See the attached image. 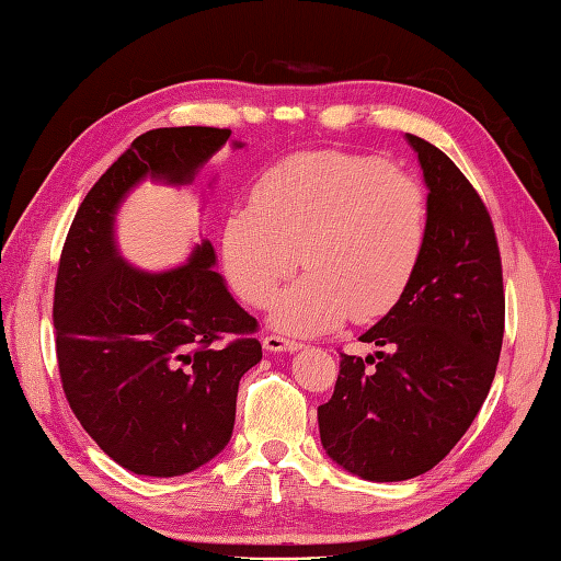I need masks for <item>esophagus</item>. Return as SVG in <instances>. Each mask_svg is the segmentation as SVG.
<instances>
[{
    "mask_svg": "<svg viewBox=\"0 0 561 561\" xmlns=\"http://www.w3.org/2000/svg\"><path fill=\"white\" fill-rule=\"evenodd\" d=\"M262 343H264V350H268V352H297V350H302V345L295 343V340L280 337V335H266Z\"/></svg>",
    "mask_w": 561,
    "mask_h": 561,
    "instance_id": "esophagus-1",
    "label": "esophagus"
}]
</instances>
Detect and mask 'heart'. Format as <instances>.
<instances>
[{
  "mask_svg": "<svg viewBox=\"0 0 561 561\" xmlns=\"http://www.w3.org/2000/svg\"><path fill=\"white\" fill-rule=\"evenodd\" d=\"M428 202L390 161L347 152H299L266 169L252 204L224 224V264L236 293L266 307L271 323L317 335L343 323L376 321L400 302L419 268Z\"/></svg>",
  "mask_w": 561,
  "mask_h": 561,
  "instance_id": "heart-1",
  "label": "heart"
}]
</instances>
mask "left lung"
I'll return each mask as SVG.
<instances>
[{"label": "left lung", "mask_w": 561, "mask_h": 561, "mask_svg": "<svg viewBox=\"0 0 561 561\" xmlns=\"http://www.w3.org/2000/svg\"><path fill=\"white\" fill-rule=\"evenodd\" d=\"M426 183L428 233L404 297L359 335L380 352L340 354L333 398L319 407L325 455L364 481L431 471L469 431L493 386L504 335L493 221L438 147L404 135Z\"/></svg>", "instance_id": "1"}]
</instances>
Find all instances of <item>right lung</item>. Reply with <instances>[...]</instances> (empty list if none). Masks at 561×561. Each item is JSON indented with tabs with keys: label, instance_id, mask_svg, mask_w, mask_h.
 <instances>
[{
	"label": "right lung",
	"instance_id": "right-lung-1",
	"mask_svg": "<svg viewBox=\"0 0 561 561\" xmlns=\"http://www.w3.org/2000/svg\"><path fill=\"white\" fill-rule=\"evenodd\" d=\"M228 138V128L207 126L135 138L78 207L59 259L54 331L66 400L90 438L138 476H183L221 453L240 378L262 362L250 337L256 319L214 271L207 238L163 271L128 264L116 242L118 209L135 187L195 183ZM226 332L241 337L218 346Z\"/></svg>",
	"mask_w": 561,
	"mask_h": 561
}]
</instances>
